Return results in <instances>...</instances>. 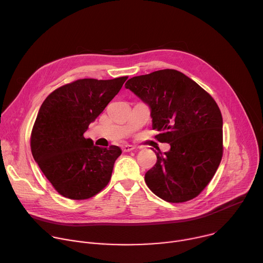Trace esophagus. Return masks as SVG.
Segmentation results:
<instances>
[{"label":"esophagus","instance_id":"esophagus-1","mask_svg":"<svg viewBox=\"0 0 263 263\" xmlns=\"http://www.w3.org/2000/svg\"><path fill=\"white\" fill-rule=\"evenodd\" d=\"M134 148H135V146L132 145V144H124V145L122 146L123 152H131V151H133Z\"/></svg>","mask_w":263,"mask_h":263}]
</instances>
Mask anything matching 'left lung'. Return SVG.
<instances>
[{
	"label": "left lung",
	"instance_id": "8db88e82",
	"mask_svg": "<svg viewBox=\"0 0 263 263\" xmlns=\"http://www.w3.org/2000/svg\"><path fill=\"white\" fill-rule=\"evenodd\" d=\"M151 108L155 138L171 145L155 152L156 164L145 173L147 187L160 199L183 203L198 197L222 157V118L213 98L176 69H160L127 81Z\"/></svg>",
	"mask_w": 263,
	"mask_h": 263
}]
</instances>
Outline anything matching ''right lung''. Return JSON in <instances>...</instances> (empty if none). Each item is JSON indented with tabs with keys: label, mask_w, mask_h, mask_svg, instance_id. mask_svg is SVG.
<instances>
[{
	"label": "right lung",
	"mask_w": 263,
	"mask_h": 263,
	"mask_svg": "<svg viewBox=\"0 0 263 263\" xmlns=\"http://www.w3.org/2000/svg\"><path fill=\"white\" fill-rule=\"evenodd\" d=\"M127 79H79L55 89L42 104L31 132V152L61 196L86 200L109 183L122 149L93 145L84 133Z\"/></svg>",
	"instance_id": "right-lung-1"
}]
</instances>
